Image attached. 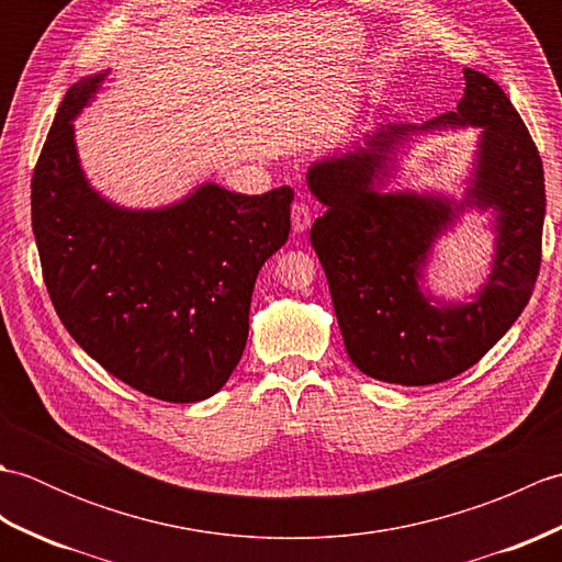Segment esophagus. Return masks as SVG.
<instances>
[{"label": "esophagus", "instance_id": "34e87169", "mask_svg": "<svg viewBox=\"0 0 562 562\" xmlns=\"http://www.w3.org/2000/svg\"><path fill=\"white\" fill-rule=\"evenodd\" d=\"M312 222H314L312 202H308V200H296L294 205H292V229L296 234H302V232L308 229V226H312Z\"/></svg>", "mask_w": 562, "mask_h": 562}]
</instances>
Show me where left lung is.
I'll list each match as a JSON object with an SVG mask.
<instances>
[{
	"instance_id": "left-lung-1",
	"label": "left lung",
	"mask_w": 562,
	"mask_h": 562,
	"mask_svg": "<svg viewBox=\"0 0 562 562\" xmlns=\"http://www.w3.org/2000/svg\"><path fill=\"white\" fill-rule=\"evenodd\" d=\"M463 77L457 111L423 127H483L465 205L497 210V254L475 302L432 306L417 288L429 246L459 207L445 198L374 190L389 176L386 154L415 125L379 127L367 149L308 169V188L326 205L312 226V246L326 270L345 350L360 372L386 384H439L473 367L519 318L541 270V154L491 77L469 67Z\"/></svg>"
}]
</instances>
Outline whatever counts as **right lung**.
<instances>
[{"instance_id": "add662e5", "label": "right lung", "mask_w": 562, "mask_h": 562, "mask_svg": "<svg viewBox=\"0 0 562 562\" xmlns=\"http://www.w3.org/2000/svg\"><path fill=\"white\" fill-rule=\"evenodd\" d=\"M103 77L67 91L33 169L45 288L105 372L151 398L205 401L241 360L250 294L288 241L294 190L241 195L207 183L164 210L111 205L83 178L71 127Z\"/></svg>"}]
</instances>
